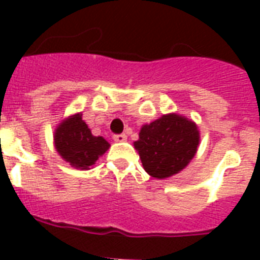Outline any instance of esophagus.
Listing matches in <instances>:
<instances>
[{
  "instance_id": "34e87169",
  "label": "esophagus",
  "mask_w": 260,
  "mask_h": 260,
  "mask_svg": "<svg viewBox=\"0 0 260 260\" xmlns=\"http://www.w3.org/2000/svg\"><path fill=\"white\" fill-rule=\"evenodd\" d=\"M113 140L117 143H122L126 140V135L125 134H120V135H114Z\"/></svg>"
}]
</instances>
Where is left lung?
Returning <instances> with one entry per match:
<instances>
[{"label": "left lung", "mask_w": 260, "mask_h": 260, "mask_svg": "<svg viewBox=\"0 0 260 260\" xmlns=\"http://www.w3.org/2000/svg\"><path fill=\"white\" fill-rule=\"evenodd\" d=\"M200 131L189 118L170 113L142 126L134 143L151 177L165 179L182 171L197 152Z\"/></svg>", "instance_id": "1"}]
</instances>
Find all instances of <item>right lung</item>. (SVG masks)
I'll return each mask as SVG.
<instances>
[{"mask_svg": "<svg viewBox=\"0 0 260 260\" xmlns=\"http://www.w3.org/2000/svg\"><path fill=\"white\" fill-rule=\"evenodd\" d=\"M55 148L66 162L75 169L89 170L100 156L105 154L110 144L102 136H93L82 113L63 120L55 129Z\"/></svg>", "mask_w": 260, "mask_h": 260, "instance_id": "1", "label": "right lung"}]
</instances>
